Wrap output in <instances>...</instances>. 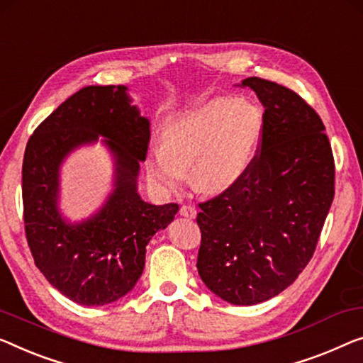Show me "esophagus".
Masks as SVG:
<instances>
[{
  "label": "esophagus",
  "mask_w": 363,
  "mask_h": 363,
  "mask_svg": "<svg viewBox=\"0 0 363 363\" xmlns=\"http://www.w3.org/2000/svg\"><path fill=\"white\" fill-rule=\"evenodd\" d=\"M179 213L182 216H186V218H196L197 208L194 207V205H182V207L179 208Z\"/></svg>",
  "instance_id": "obj_1"
}]
</instances>
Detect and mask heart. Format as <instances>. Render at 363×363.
Here are the masks:
<instances>
[{
  "mask_svg": "<svg viewBox=\"0 0 363 363\" xmlns=\"http://www.w3.org/2000/svg\"><path fill=\"white\" fill-rule=\"evenodd\" d=\"M262 127V112L252 102L216 97L164 123L161 147L148 151L147 174L160 187L176 189L189 166L199 191H225L256 160Z\"/></svg>",
  "mask_w": 363,
  "mask_h": 363,
  "instance_id": "heart-1",
  "label": "heart"
}]
</instances>
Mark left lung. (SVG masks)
I'll return each mask as SVG.
<instances>
[{
	"instance_id": "1",
	"label": "left lung",
	"mask_w": 363,
	"mask_h": 363,
	"mask_svg": "<svg viewBox=\"0 0 363 363\" xmlns=\"http://www.w3.org/2000/svg\"><path fill=\"white\" fill-rule=\"evenodd\" d=\"M264 106L262 138L245 176L199 203L197 269L231 305L279 295L308 266L334 199V158L324 123L295 91L246 78Z\"/></svg>"
}]
</instances>
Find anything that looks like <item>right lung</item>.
<instances>
[{"instance_id": "1", "label": "right lung", "mask_w": 363, "mask_h": 363, "mask_svg": "<svg viewBox=\"0 0 363 363\" xmlns=\"http://www.w3.org/2000/svg\"><path fill=\"white\" fill-rule=\"evenodd\" d=\"M130 102L125 86H86L35 128L26 147L27 245L43 277L79 305L101 306L127 295L143 272L150 240L179 210L177 203L151 205L138 196L150 122ZM99 134L116 160L114 191L96 216L69 225L57 212V171L69 150Z\"/></svg>"}]
</instances>
